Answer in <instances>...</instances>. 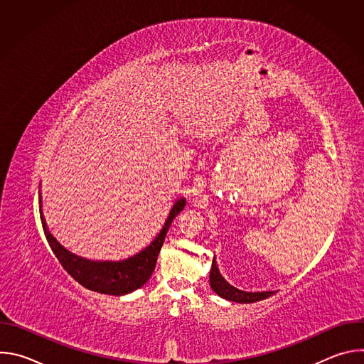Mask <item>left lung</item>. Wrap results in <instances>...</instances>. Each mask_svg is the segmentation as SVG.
<instances>
[{
    "instance_id": "left-lung-1",
    "label": "left lung",
    "mask_w": 364,
    "mask_h": 364,
    "mask_svg": "<svg viewBox=\"0 0 364 364\" xmlns=\"http://www.w3.org/2000/svg\"><path fill=\"white\" fill-rule=\"evenodd\" d=\"M210 287L215 291V294H218L219 296L228 299V301H233V302H239V304H250V302H256L265 299L268 296L272 295V292H245L240 289H236L235 287H232L230 284H228L225 281V278L220 275L216 261L213 259L212 264V269H210Z\"/></svg>"
}]
</instances>
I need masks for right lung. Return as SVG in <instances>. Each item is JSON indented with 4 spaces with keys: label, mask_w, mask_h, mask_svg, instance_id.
<instances>
[{
    "label": "right lung",
    "mask_w": 364,
    "mask_h": 364,
    "mask_svg": "<svg viewBox=\"0 0 364 364\" xmlns=\"http://www.w3.org/2000/svg\"><path fill=\"white\" fill-rule=\"evenodd\" d=\"M184 205H186V198H178L171 207L163 229L157 236H155V239L136 255L118 262L89 261V259H83L66 250L53 236L50 235L46 226V220L41 212V198H40V219H41L46 239L51 250H53V253L56 255L58 261L65 268V271L75 281H77L82 287L90 291L121 296L141 288L151 278L152 271L155 269V264H157L159 253L161 250L167 232L171 226V222L184 209Z\"/></svg>",
    "instance_id": "1"
}]
</instances>
